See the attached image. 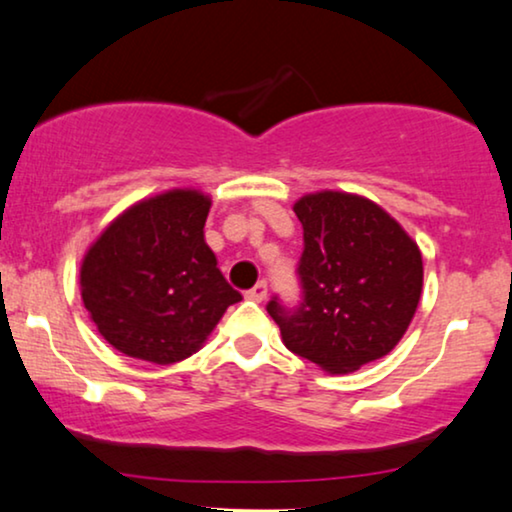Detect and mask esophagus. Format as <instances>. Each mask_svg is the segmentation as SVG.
I'll list each match as a JSON object with an SVG mask.
<instances>
[{
	"instance_id": "esophagus-1",
	"label": "esophagus",
	"mask_w": 512,
	"mask_h": 512,
	"mask_svg": "<svg viewBox=\"0 0 512 512\" xmlns=\"http://www.w3.org/2000/svg\"><path fill=\"white\" fill-rule=\"evenodd\" d=\"M245 297L252 299V302H264V299H267V283L260 281L255 288H250L248 292H245Z\"/></svg>"
}]
</instances>
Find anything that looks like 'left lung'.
I'll use <instances>...</instances> for the list:
<instances>
[{"mask_svg":"<svg viewBox=\"0 0 512 512\" xmlns=\"http://www.w3.org/2000/svg\"><path fill=\"white\" fill-rule=\"evenodd\" d=\"M304 229L302 302L267 304L283 344L330 374L356 372L403 339L417 311L424 262L417 243L377 203L318 192L295 203Z\"/></svg>","mask_w":512,"mask_h":512,"instance_id":"8db88e82","label":"left lung"}]
</instances>
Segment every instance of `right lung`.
<instances>
[{"label": "right lung", "mask_w": 512, "mask_h": 512, "mask_svg": "<svg viewBox=\"0 0 512 512\" xmlns=\"http://www.w3.org/2000/svg\"><path fill=\"white\" fill-rule=\"evenodd\" d=\"M208 210L206 194L170 189L121 213L88 248L81 299L117 351L156 365L185 360L241 302L203 238Z\"/></svg>", "instance_id": "1"}]
</instances>
